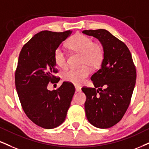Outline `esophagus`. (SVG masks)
<instances>
[{
	"label": "esophagus",
	"mask_w": 149,
	"mask_h": 149,
	"mask_svg": "<svg viewBox=\"0 0 149 149\" xmlns=\"http://www.w3.org/2000/svg\"><path fill=\"white\" fill-rule=\"evenodd\" d=\"M75 88H76V92H81V87H79V86H75Z\"/></svg>",
	"instance_id": "esophagus-1"
}]
</instances>
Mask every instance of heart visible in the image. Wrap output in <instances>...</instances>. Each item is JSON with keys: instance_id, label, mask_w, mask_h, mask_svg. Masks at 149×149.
<instances>
[{"instance_id": "heart-1", "label": "heart", "mask_w": 149, "mask_h": 149, "mask_svg": "<svg viewBox=\"0 0 149 149\" xmlns=\"http://www.w3.org/2000/svg\"><path fill=\"white\" fill-rule=\"evenodd\" d=\"M68 46L73 51L82 54L80 64L83 67L71 68L64 73L63 79L74 85H82L90 73V69L88 68L96 69L103 62V46L98 43H94L92 38L82 34L73 36L68 43ZM53 57L57 67L61 69H65L67 67V55L62 48H58L55 50Z\"/></svg>"}]
</instances>
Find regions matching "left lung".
I'll return each instance as SVG.
<instances>
[{"label": "left lung", "instance_id": "8db88e82", "mask_svg": "<svg viewBox=\"0 0 149 149\" xmlns=\"http://www.w3.org/2000/svg\"><path fill=\"white\" fill-rule=\"evenodd\" d=\"M82 33L101 43L104 57L101 68L91 77L94 88L82 87L89 122L108 128L122 119L130 105L135 85L136 69L127 46L106 30H86Z\"/></svg>", "mask_w": 149, "mask_h": 149}]
</instances>
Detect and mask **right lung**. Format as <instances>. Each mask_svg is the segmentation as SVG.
<instances>
[{
    "mask_svg": "<svg viewBox=\"0 0 149 149\" xmlns=\"http://www.w3.org/2000/svg\"><path fill=\"white\" fill-rule=\"evenodd\" d=\"M72 31L44 30L36 34L23 46L15 72V85L24 112L37 126L55 128L65 120L75 93L72 84L64 82L56 90L47 89L59 78L54 52Z\"/></svg>",
    "mask_w": 149,
    "mask_h": 149,
    "instance_id": "obj_1",
    "label": "right lung"
}]
</instances>
